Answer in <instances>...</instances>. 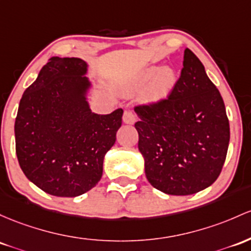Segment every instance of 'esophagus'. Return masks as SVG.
I'll list each match as a JSON object with an SVG mask.
<instances>
[{
  "label": "esophagus",
  "mask_w": 251,
  "mask_h": 251,
  "mask_svg": "<svg viewBox=\"0 0 251 251\" xmlns=\"http://www.w3.org/2000/svg\"><path fill=\"white\" fill-rule=\"evenodd\" d=\"M137 118L136 115H134V113L132 111H128V109H126L125 112H124V115H123V121L125 124H128V125H133L134 123H136Z\"/></svg>",
  "instance_id": "1"
}]
</instances>
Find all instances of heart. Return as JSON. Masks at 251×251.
<instances>
[{"label":"heart","instance_id":"1","mask_svg":"<svg viewBox=\"0 0 251 251\" xmlns=\"http://www.w3.org/2000/svg\"><path fill=\"white\" fill-rule=\"evenodd\" d=\"M177 83V75L172 67H159L151 64L138 71L124 87L126 93L143 89L142 100L144 102L155 103L164 100L174 90Z\"/></svg>","mask_w":251,"mask_h":251}]
</instances>
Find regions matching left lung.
I'll return each instance as SVG.
<instances>
[{
    "label": "left lung",
    "instance_id": "left-lung-1",
    "mask_svg": "<svg viewBox=\"0 0 251 251\" xmlns=\"http://www.w3.org/2000/svg\"><path fill=\"white\" fill-rule=\"evenodd\" d=\"M134 112L151 186L166 194L191 195L218 178L230 125L219 90L191 50H184L181 76L167 100L137 106Z\"/></svg>",
    "mask_w": 251,
    "mask_h": 251
}]
</instances>
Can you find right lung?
Segmentation results:
<instances>
[{
  "label": "right lung",
  "instance_id": "right-lung-1",
  "mask_svg": "<svg viewBox=\"0 0 251 251\" xmlns=\"http://www.w3.org/2000/svg\"><path fill=\"white\" fill-rule=\"evenodd\" d=\"M81 58L53 57L25 90L15 119V149L24 174L54 197H78L100 181L123 109L96 114Z\"/></svg>",
  "mask_w": 251,
  "mask_h": 251
}]
</instances>
